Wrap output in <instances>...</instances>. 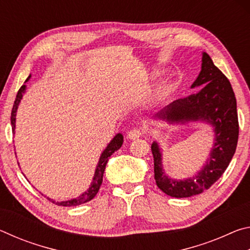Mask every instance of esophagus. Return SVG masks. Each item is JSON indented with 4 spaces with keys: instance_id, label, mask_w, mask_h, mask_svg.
I'll return each instance as SVG.
<instances>
[{
    "instance_id": "34e87169",
    "label": "esophagus",
    "mask_w": 250,
    "mask_h": 250,
    "mask_svg": "<svg viewBox=\"0 0 250 250\" xmlns=\"http://www.w3.org/2000/svg\"><path fill=\"white\" fill-rule=\"evenodd\" d=\"M142 135L141 131L139 129H132L130 130L128 134H126V138L130 139V140H135V139H139Z\"/></svg>"
}]
</instances>
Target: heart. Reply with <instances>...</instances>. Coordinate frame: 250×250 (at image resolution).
<instances>
[{
  "label": "heart",
  "instance_id": "obj_1",
  "mask_svg": "<svg viewBox=\"0 0 250 250\" xmlns=\"http://www.w3.org/2000/svg\"><path fill=\"white\" fill-rule=\"evenodd\" d=\"M174 87H175L174 83H167V84H164V86L161 87L160 90L156 92V95L154 97V100L155 101L162 100L164 97H167L173 89H174Z\"/></svg>",
  "mask_w": 250,
  "mask_h": 250
}]
</instances>
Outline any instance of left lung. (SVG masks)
I'll use <instances>...</instances> for the list:
<instances>
[{
	"label": "left lung",
	"mask_w": 250,
	"mask_h": 250,
	"mask_svg": "<svg viewBox=\"0 0 250 250\" xmlns=\"http://www.w3.org/2000/svg\"><path fill=\"white\" fill-rule=\"evenodd\" d=\"M197 92L173 101L153 116V120L167 125L203 122L213 126L214 143L208 158L195 175L177 180L168 176L163 167L162 149L153 141L154 180L158 188L168 196L191 197L208 189L229 166L238 141L237 104L229 80L214 65L208 54H202V67L191 88Z\"/></svg>",
	"instance_id": "1"
}]
</instances>
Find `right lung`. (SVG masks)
Listing matches in <instances>:
<instances>
[{
    "instance_id": "1",
    "label": "right lung",
    "mask_w": 250,
    "mask_h": 250,
    "mask_svg": "<svg viewBox=\"0 0 250 250\" xmlns=\"http://www.w3.org/2000/svg\"><path fill=\"white\" fill-rule=\"evenodd\" d=\"M29 78H31V75L28 76L26 80H25V83H27ZM25 90H26V84H23V86L20 88L18 95H16V98H15L14 104H13V109H12L11 125H12V129H13V133H15L16 112H18V108H19V105L21 104V100L23 99V95L25 94ZM122 143H124V135H122L121 133H117L115 135V138H113L112 140L108 143V146H105V149L103 151V153L100 154L98 164H97L96 170H95L94 177H92V182H91V184L89 186V188H88L86 192L80 194L78 197L71 198V200H67V201L56 202L55 200H52V198L47 197L48 200L50 202L55 203L56 205H59V206H77V205H80V204H83V203H87V202L91 201L92 198L96 196V194L98 193L100 186H101V183H103L104 172L105 166H107V162H108L109 158L112 155V153H115L117 150L120 149Z\"/></svg>"
}]
</instances>
